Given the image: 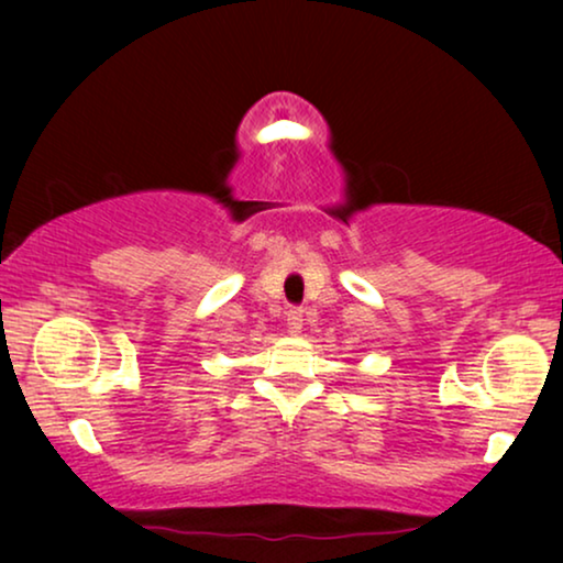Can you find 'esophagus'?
I'll return each instance as SVG.
<instances>
[{
	"label": "esophagus",
	"instance_id": "34e87169",
	"mask_svg": "<svg viewBox=\"0 0 563 563\" xmlns=\"http://www.w3.org/2000/svg\"><path fill=\"white\" fill-rule=\"evenodd\" d=\"M302 322H305V310H299V307H291V310L287 312L289 333H299V330H302Z\"/></svg>",
	"mask_w": 563,
	"mask_h": 563
}]
</instances>
